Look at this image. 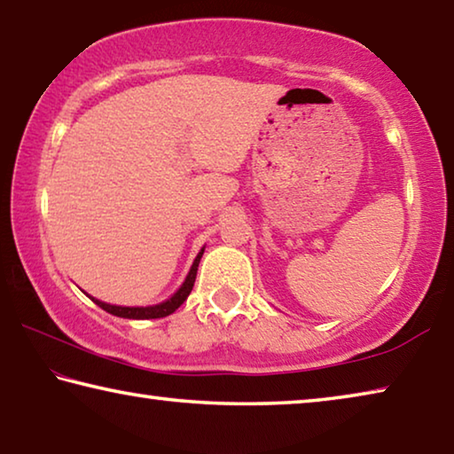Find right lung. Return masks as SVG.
Segmentation results:
<instances>
[{
	"mask_svg": "<svg viewBox=\"0 0 454 454\" xmlns=\"http://www.w3.org/2000/svg\"><path fill=\"white\" fill-rule=\"evenodd\" d=\"M204 250L200 252V254L196 256L194 264H192L190 272L186 276V280H184V284L180 286V290L176 292V294L170 298V301H166L162 304H156V306H145V309H129V306H114V304H106V302H99L96 301V298H91L99 309H104L106 312L114 314V317H120V318H134V320H145V318H164L168 317V314H172L178 306L186 301V298L190 296L192 288H194V282H196V272H198V264H200V258H202Z\"/></svg>",
	"mask_w": 454,
	"mask_h": 454,
	"instance_id": "1",
	"label": "right lung"
}]
</instances>
